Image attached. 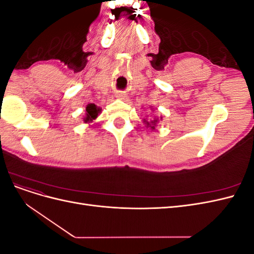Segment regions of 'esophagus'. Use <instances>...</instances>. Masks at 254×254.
I'll list each match as a JSON object with an SVG mask.
<instances>
[{
  "label": "esophagus",
  "instance_id": "34e87169",
  "mask_svg": "<svg viewBox=\"0 0 254 254\" xmlns=\"http://www.w3.org/2000/svg\"><path fill=\"white\" fill-rule=\"evenodd\" d=\"M117 97H118V98H120V99H122V98H124V96H123L122 94H119V95H118Z\"/></svg>",
  "mask_w": 254,
  "mask_h": 254
}]
</instances>
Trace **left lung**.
Wrapping results in <instances>:
<instances>
[{
    "label": "left lung",
    "mask_w": 254,
    "mask_h": 254,
    "mask_svg": "<svg viewBox=\"0 0 254 254\" xmlns=\"http://www.w3.org/2000/svg\"><path fill=\"white\" fill-rule=\"evenodd\" d=\"M151 110H152V108H151ZM160 121H162V117H159V118L158 117H151L149 119H144L143 120L145 126L149 128V129H151V131H153V130L156 129V126L158 125V123Z\"/></svg>",
    "instance_id": "1"
}]
</instances>
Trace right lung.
Instances as JSON below:
<instances>
[{
    "label": "right lung",
    "instance_id": "1",
    "mask_svg": "<svg viewBox=\"0 0 254 254\" xmlns=\"http://www.w3.org/2000/svg\"><path fill=\"white\" fill-rule=\"evenodd\" d=\"M102 108L101 107H97L95 104H89L86 107V115L83 117V122L86 123H92L94 120L97 119L98 114L101 113Z\"/></svg>",
    "mask_w": 254,
    "mask_h": 254
}]
</instances>
